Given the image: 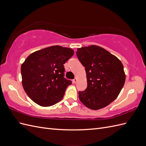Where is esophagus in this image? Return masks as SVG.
<instances>
[{
  "label": "esophagus",
  "mask_w": 146,
  "mask_h": 146,
  "mask_svg": "<svg viewBox=\"0 0 146 146\" xmlns=\"http://www.w3.org/2000/svg\"><path fill=\"white\" fill-rule=\"evenodd\" d=\"M77 78H75L74 80H72V82H73V83H76V82H77Z\"/></svg>",
  "instance_id": "34e87169"
}]
</instances>
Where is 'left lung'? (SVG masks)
Masks as SVG:
<instances>
[{"mask_svg": "<svg viewBox=\"0 0 146 146\" xmlns=\"http://www.w3.org/2000/svg\"><path fill=\"white\" fill-rule=\"evenodd\" d=\"M76 54L85 67L88 85L85 91L78 92L79 99L91 110L107 107L117 98L125 83V74L121 61L96 45L78 48Z\"/></svg>", "mask_w": 146, "mask_h": 146, "instance_id": "1", "label": "left lung"}]
</instances>
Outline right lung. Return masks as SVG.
Wrapping results in <instances>:
<instances>
[{
    "instance_id": "right-lung-1",
    "label": "right lung",
    "mask_w": 146,
    "mask_h": 146,
    "mask_svg": "<svg viewBox=\"0 0 146 146\" xmlns=\"http://www.w3.org/2000/svg\"><path fill=\"white\" fill-rule=\"evenodd\" d=\"M74 55L72 48L53 46L31 54L21 66L22 84L26 94L41 107L63 99L72 82L64 77V64Z\"/></svg>"
}]
</instances>
